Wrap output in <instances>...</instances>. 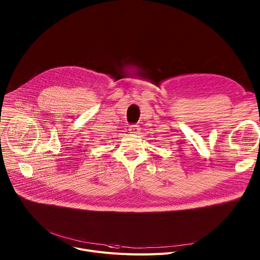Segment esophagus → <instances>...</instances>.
<instances>
[{
    "mask_svg": "<svg viewBox=\"0 0 260 260\" xmlns=\"http://www.w3.org/2000/svg\"><path fill=\"white\" fill-rule=\"evenodd\" d=\"M128 129H129V133H131V134H138L140 128H139V125L134 124V125H131V127H129Z\"/></svg>",
    "mask_w": 260,
    "mask_h": 260,
    "instance_id": "obj_1",
    "label": "esophagus"
}]
</instances>
